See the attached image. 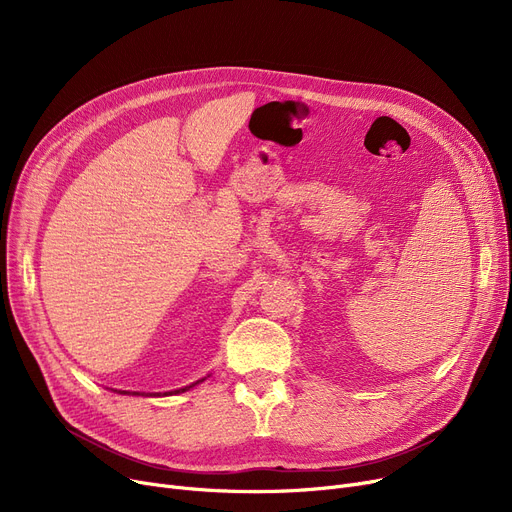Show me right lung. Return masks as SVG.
Instances as JSON below:
<instances>
[{"label": "right lung", "instance_id": "1", "mask_svg": "<svg viewBox=\"0 0 512 512\" xmlns=\"http://www.w3.org/2000/svg\"><path fill=\"white\" fill-rule=\"evenodd\" d=\"M193 386H195V384H193ZM188 388H191V386H188ZM184 390H186V388H182V392H184ZM176 392H180V390H176Z\"/></svg>", "mask_w": 512, "mask_h": 512}]
</instances>
